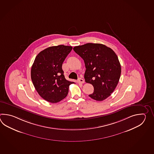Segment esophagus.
Instances as JSON below:
<instances>
[{"instance_id":"esophagus-1","label":"esophagus","mask_w":154,"mask_h":154,"mask_svg":"<svg viewBox=\"0 0 154 154\" xmlns=\"http://www.w3.org/2000/svg\"><path fill=\"white\" fill-rule=\"evenodd\" d=\"M78 82L79 84H84V79L82 78H79L78 80Z\"/></svg>"}]
</instances>
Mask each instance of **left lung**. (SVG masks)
I'll return each mask as SVG.
<instances>
[{
    "instance_id": "obj_1",
    "label": "left lung",
    "mask_w": 154,
    "mask_h": 154,
    "mask_svg": "<svg viewBox=\"0 0 154 154\" xmlns=\"http://www.w3.org/2000/svg\"><path fill=\"white\" fill-rule=\"evenodd\" d=\"M73 49L84 60L85 82L94 86V92L89 97L98 101L108 97L114 91L121 74L115 52L104 45L92 43L75 46Z\"/></svg>"
}]
</instances>
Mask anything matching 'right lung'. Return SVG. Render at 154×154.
<instances>
[{
  "instance_id": "add662e5",
  "label": "right lung",
  "mask_w": 154,
  "mask_h": 154,
  "mask_svg": "<svg viewBox=\"0 0 154 154\" xmlns=\"http://www.w3.org/2000/svg\"><path fill=\"white\" fill-rule=\"evenodd\" d=\"M72 46H52L37 54L33 63L31 77L36 91L47 101L57 103L66 97L74 82L65 78L62 64Z\"/></svg>"
}]
</instances>
